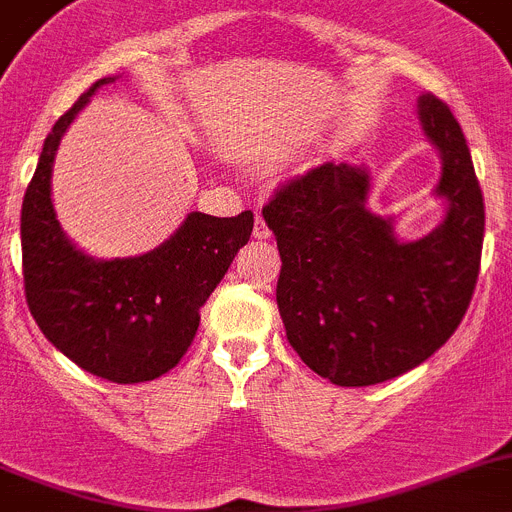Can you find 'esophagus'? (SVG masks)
I'll return each mask as SVG.
<instances>
[{
	"mask_svg": "<svg viewBox=\"0 0 512 512\" xmlns=\"http://www.w3.org/2000/svg\"><path fill=\"white\" fill-rule=\"evenodd\" d=\"M253 236L259 238V241H266V238H271L269 225H266V220L261 218V213H256V225H253Z\"/></svg>",
	"mask_w": 512,
	"mask_h": 512,
	"instance_id": "34e87169",
	"label": "esophagus"
}]
</instances>
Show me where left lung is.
<instances>
[{
  "mask_svg": "<svg viewBox=\"0 0 512 512\" xmlns=\"http://www.w3.org/2000/svg\"><path fill=\"white\" fill-rule=\"evenodd\" d=\"M416 116L442 159L437 228L398 238V215L368 208L363 164H322L276 192V304L299 358L335 386H375L416 368L452 337L480 274L485 203L452 111L421 96Z\"/></svg>",
  "mask_w": 512,
  "mask_h": 512,
  "instance_id": "1",
  "label": "left lung"
}]
</instances>
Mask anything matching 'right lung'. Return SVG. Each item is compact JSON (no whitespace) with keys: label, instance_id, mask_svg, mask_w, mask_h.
I'll return each mask as SVG.
<instances>
[{"label":"right lung","instance_id":"obj_1","mask_svg":"<svg viewBox=\"0 0 512 512\" xmlns=\"http://www.w3.org/2000/svg\"><path fill=\"white\" fill-rule=\"evenodd\" d=\"M119 78L93 83L42 144L22 200V271L32 317L65 358L106 381L144 383L190 348L200 307L251 238L253 213L192 210L167 241L126 259H96L70 241L53 208L55 154L93 93Z\"/></svg>","mask_w":512,"mask_h":512}]
</instances>
